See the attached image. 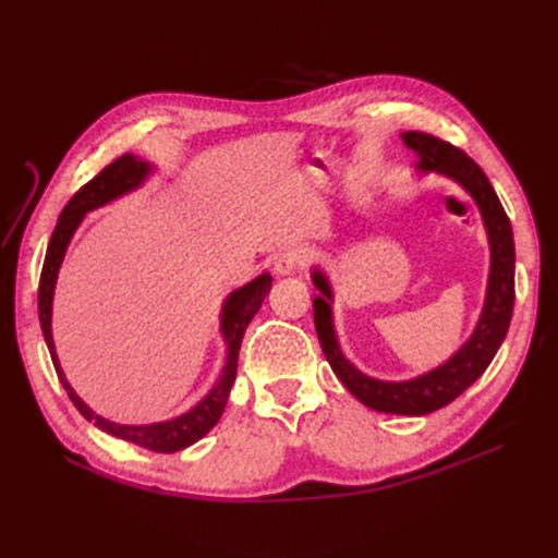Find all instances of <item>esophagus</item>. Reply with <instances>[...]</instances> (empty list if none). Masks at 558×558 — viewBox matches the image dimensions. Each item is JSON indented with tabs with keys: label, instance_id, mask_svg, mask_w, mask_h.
I'll return each mask as SVG.
<instances>
[{
	"label": "esophagus",
	"instance_id": "34e87169",
	"mask_svg": "<svg viewBox=\"0 0 558 558\" xmlns=\"http://www.w3.org/2000/svg\"><path fill=\"white\" fill-rule=\"evenodd\" d=\"M307 260H310V253H307V248L293 246V248H289V251H283L281 256L277 258V263H275V272H277L279 277L295 275V272H300L302 267L307 265Z\"/></svg>",
	"mask_w": 558,
	"mask_h": 558
}]
</instances>
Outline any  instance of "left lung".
Instances as JSON below:
<instances>
[{
	"label": "left lung",
	"mask_w": 558,
	"mask_h": 558,
	"mask_svg": "<svg viewBox=\"0 0 558 558\" xmlns=\"http://www.w3.org/2000/svg\"><path fill=\"white\" fill-rule=\"evenodd\" d=\"M402 142L418 156V172L445 174L477 202L488 234V246H492V269H488L486 300L477 328L447 363L437 365L426 375L408 381L373 379L353 367L337 344L330 312L332 291L326 275L318 269L312 272L314 286L320 291V295L314 298V326L332 373L363 404L386 414L424 416L445 408L468 386L475 384L508 335L514 307V240L510 218L505 214L492 181L486 179L475 160L465 156L461 148L440 137H433L428 132H402Z\"/></svg>",
	"instance_id": "1"
}]
</instances>
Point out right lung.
Here are the masks:
<instances>
[{"label": "right lung", "instance_id": "obj_1", "mask_svg": "<svg viewBox=\"0 0 558 558\" xmlns=\"http://www.w3.org/2000/svg\"><path fill=\"white\" fill-rule=\"evenodd\" d=\"M150 167L148 162H142L140 158H134L130 154L116 158L111 165H107L102 172L93 177L86 185L74 193V197L66 202V207L62 209L58 226L50 234V242L46 248V258H44V269H41V279H39V320H41V330H44V340L48 344L50 359H53L56 373L60 384L64 386L66 396L74 402V408L86 416L88 421H95L97 428H102L105 433L121 437V440L134 442L144 449L150 451H160V453H172L179 449L191 447L197 442L199 437H205L214 426L216 421L221 418L226 402L230 396V388L234 384V377H238V356H240V347H242V337L246 326L251 324V318L256 316L260 310L265 295L269 293V286H272V277L267 272L248 281L242 289L228 295L223 302V312H221V332L223 340L228 344V359L221 377L214 384L211 391L202 398L191 412H185L172 421H160V424H148V426H123V424H113V421H107L99 414H95L86 402H83L70 381L64 379L62 367L58 363V353L53 344V335H50V310H53V291H56V279H58V269L62 265L66 244H70L74 230L78 228L83 214H88L97 207L107 205V202L121 197L130 191L142 185V181L148 177Z\"/></svg>", "mask_w": 558, "mask_h": 558}]
</instances>
